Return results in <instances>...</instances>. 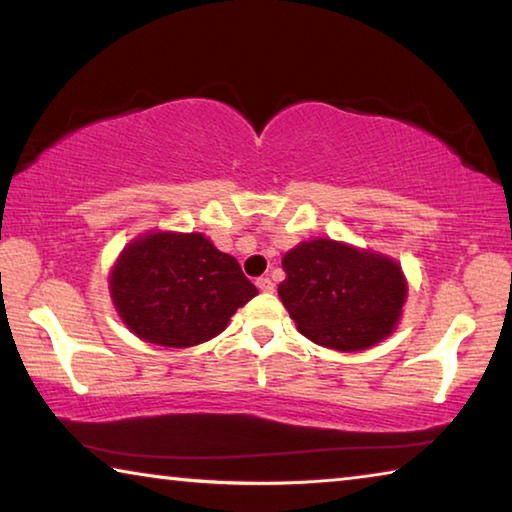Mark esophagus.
Returning a JSON list of instances; mask_svg holds the SVG:
<instances>
[{"label":"esophagus","instance_id":"esophagus-1","mask_svg":"<svg viewBox=\"0 0 512 512\" xmlns=\"http://www.w3.org/2000/svg\"><path fill=\"white\" fill-rule=\"evenodd\" d=\"M257 289L264 291V293H273L275 284H273L271 277H259V280H257Z\"/></svg>","mask_w":512,"mask_h":512}]
</instances>
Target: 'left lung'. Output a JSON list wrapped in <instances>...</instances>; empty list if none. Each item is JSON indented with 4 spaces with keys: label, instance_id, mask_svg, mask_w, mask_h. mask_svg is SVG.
<instances>
[{
    "label": "left lung",
    "instance_id": "obj_1",
    "mask_svg": "<svg viewBox=\"0 0 512 512\" xmlns=\"http://www.w3.org/2000/svg\"><path fill=\"white\" fill-rule=\"evenodd\" d=\"M277 293L300 334L332 350H366L393 332L406 300L393 259L332 239L302 241L282 259Z\"/></svg>",
    "mask_w": 512,
    "mask_h": 512
}]
</instances>
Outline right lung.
<instances>
[{
    "label": "right lung",
    "instance_id": "obj_1",
    "mask_svg": "<svg viewBox=\"0 0 512 512\" xmlns=\"http://www.w3.org/2000/svg\"><path fill=\"white\" fill-rule=\"evenodd\" d=\"M110 293L121 320L140 339L189 348L223 332L257 289L237 259L203 235L153 232L119 257Z\"/></svg>",
    "mask_w": 512,
    "mask_h": 512
}]
</instances>
